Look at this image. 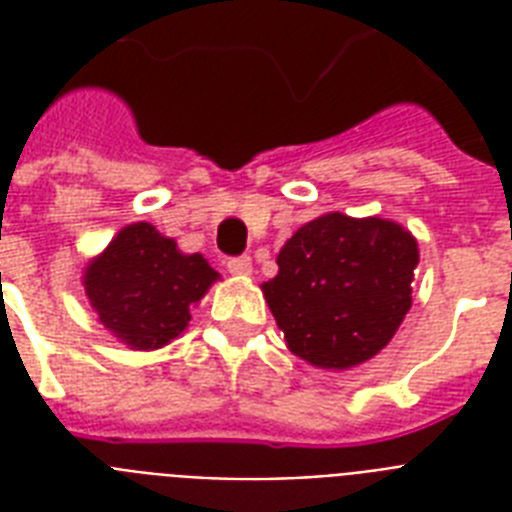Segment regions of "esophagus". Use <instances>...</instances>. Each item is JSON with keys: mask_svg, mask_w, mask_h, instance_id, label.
I'll return each instance as SVG.
<instances>
[{"mask_svg": "<svg viewBox=\"0 0 512 512\" xmlns=\"http://www.w3.org/2000/svg\"><path fill=\"white\" fill-rule=\"evenodd\" d=\"M228 271H231L233 276H241V279H244V276H252V260H249V257H236V260L228 263Z\"/></svg>", "mask_w": 512, "mask_h": 512, "instance_id": "esophagus-1", "label": "esophagus"}]
</instances>
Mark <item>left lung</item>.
<instances>
[{
	"mask_svg": "<svg viewBox=\"0 0 512 512\" xmlns=\"http://www.w3.org/2000/svg\"><path fill=\"white\" fill-rule=\"evenodd\" d=\"M417 263V239L396 220L327 212L292 233L260 289L295 356L345 372L393 340Z\"/></svg>",
	"mask_w": 512,
	"mask_h": 512,
	"instance_id": "obj_1",
	"label": "left lung"
}]
</instances>
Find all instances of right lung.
Wrapping results in <instances>:
<instances>
[{"mask_svg":"<svg viewBox=\"0 0 512 512\" xmlns=\"http://www.w3.org/2000/svg\"><path fill=\"white\" fill-rule=\"evenodd\" d=\"M220 273L185 255L151 223H130L84 265V295L98 321L130 350H159L183 335L191 308Z\"/></svg>","mask_w":512,"mask_h":512,"instance_id":"add662e5","label":"right lung"}]
</instances>
